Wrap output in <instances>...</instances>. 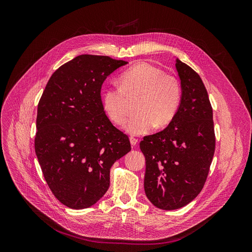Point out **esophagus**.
I'll return each instance as SVG.
<instances>
[{
  "label": "esophagus",
  "instance_id": "obj_1",
  "mask_svg": "<svg viewBox=\"0 0 252 252\" xmlns=\"http://www.w3.org/2000/svg\"><path fill=\"white\" fill-rule=\"evenodd\" d=\"M129 140H130V143H131L132 147H135V146L137 145V142H138L137 138H135V137H133V136H130V137H129Z\"/></svg>",
  "mask_w": 252,
  "mask_h": 252
}]
</instances>
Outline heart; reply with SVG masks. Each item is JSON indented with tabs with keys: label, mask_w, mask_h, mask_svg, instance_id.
I'll return each mask as SVG.
<instances>
[{
	"label": "heart",
	"mask_w": 252,
	"mask_h": 252,
	"mask_svg": "<svg viewBox=\"0 0 252 252\" xmlns=\"http://www.w3.org/2000/svg\"><path fill=\"white\" fill-rule=\"evenodd\" d=\"M121 86L107 89L102 96V107L113 123L122 125L128 114V98L139 95L135 112L125 125L131 135L151 131L156 125L162 127L175 117L182 102L179 81L149 63H138L126 69Z\"/></svg>",
	"instance_id": "b5f03b06"
}]
</instances>
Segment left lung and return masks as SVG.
<instances>
[{"mask_svg":"<svg viewBox=\"0 0 252 252\" xmlns=\"http://www.w3.org/2000/svg\"><path fill=\"white\" fill-rule=\"evenodd\" d=\"M182 84L179 109L161 131L139 143L146 157L145 191L157 207H184L203 189L215 150L212 107L199 75L176 59Z\"/></svg>","mask_w":252,"mask_h":252,"instance_id":"left-lung-1","label":"left lung"}]
</instances>
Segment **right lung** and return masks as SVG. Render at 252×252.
<instances>
[{"mask_svg": "<svg viewBox=\"0 0 252 252\" xmlns=\"http://www.w3.org/2000/svg\"><path fill=\"white\" fill-rule=\"evenodd\" d=\"M127 62L81 55L50 78L38 104L34 151L46 182L65 206L83 209L110 187L112 165L130 150L128 136L106 117L101 86Z\"/></svg>", "mask_w": 252, "mask_h": 252, "instance_id": "add662e5", "label": "right lung"}]
</instances>
